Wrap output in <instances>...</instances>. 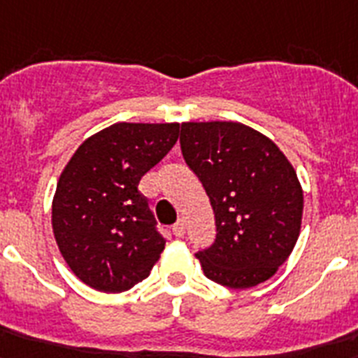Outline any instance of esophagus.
Segmentation results:
<instances>
[{
  "label": "esophagus",
  "instance_id": "esophagus-1",
  "mask_svg": "<svg viewBox=\"0 0 358 358\" xmlns=\"http://www.w3.org/2000/svg\"><path fill=\"white\" fill-rule=\"evenodd\" d=\"M186 227H185V223H182V221H177L176 225L172 227V230H173V234L177 236V238H182V236H185V232H186Z\"/></svg>",
  "mask_w": 358,
  "mask_h": 358
}]
</instances>
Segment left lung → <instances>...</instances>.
Instances as JSON below:
<instances>
[{"mask_svg":"<svg viewBox=\"0 0 358 358\" xmlns=\"http://www.w3.org/2000/svg\"><path fill=\"white\" fill-rule=\"evenodd\" d=\"M186 164L203 182L215 241L197 252L206 278L249 289L276 274L300 236L303 192L291 162L241 122H182Z\"/></svg>","mask_w":358,"mask_h":358,"instance_id":"obj_1","label":"left lung"}]
</instances>
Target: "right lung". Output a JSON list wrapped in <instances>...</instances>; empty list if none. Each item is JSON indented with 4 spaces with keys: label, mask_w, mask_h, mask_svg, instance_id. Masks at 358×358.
<instances>
[{
    "label": "right lung",
    "mask_w": 358,
    "mask_h": 358,
    "mask_svg": "<svg viewBox=\"0 0 358 358\" xmlns=\"http://www.w3.org/2000/svg\"><path fill=\"white\" fill-rule=\"evenodd\" d=\"M177 138V122H117L85 138L66 164L52 197V232L85 285L128 291L161 258L166 239L138 181Z\"/></svg>",
    "instance_id": "add662e5"
}]
</instances>
